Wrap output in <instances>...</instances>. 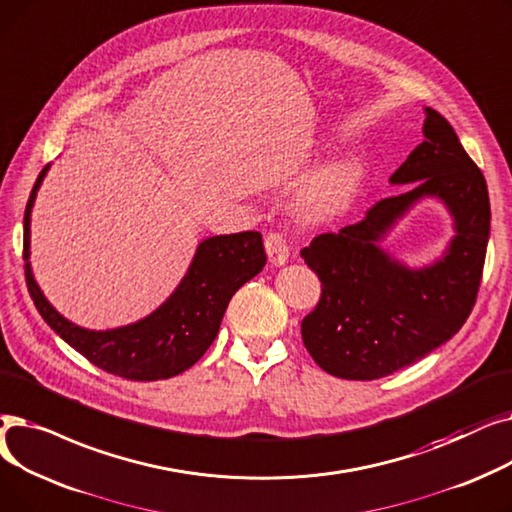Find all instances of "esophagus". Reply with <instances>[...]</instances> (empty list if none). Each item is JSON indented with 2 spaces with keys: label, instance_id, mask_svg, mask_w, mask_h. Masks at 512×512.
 <instances>
[{
  "label": "esophagus",
  "instance_id": "34e87169",
  "mask_svg": "<svg viewBox=\"0 0 512 512\" xmlns=\"http://www.w3.org/2000/svg\"><path fill=\"white\" fill-rule=\"evenodd\" d=\"M264 248L266 254H269L271 264L275 266H283L289 260V246H287V239L283 233L279 231H271L264 239Z\"/></svg>",
  "mask_w": 512,
  "mask_h": 512
}]
</instances>
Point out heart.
<instances>
[{"mask_svg": "<svg viewBox=\"0 0 512 512\" xmlns=\"http://www.w3.org/2000/svg\"><path fill=\"white\" fill-rule=\"evenodd\" d=\"M354 170L348 164H331L316 175L302 193V208L310 216H329L348 202Z\"/></svg>", "mask_w": 512, "mask_h": 512, "instance_id": "heart-1", "label": "heart"}]
</instances>
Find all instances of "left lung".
I'll list each match as a JSON object with an SVG mask.
<instances>
[{"label": "left lung", "instance_id": "obj_1", "mask_svg": "<svg viewBox=\"0 0 512 512\" xmlns=\"http://www.w3.org/2000/svg\"><path fill=\"white\" fill-rule=\"evenodd\" d=\"M389 181L415 185L300 252L321 279L302 342L333 377L371 381L408 367L456 335L477 300L490 237L488 185L440 112L425 108L423 141ZM421 197L447 204L457 235L444 259L408 270L376 241Z\"/></svg>", "mask_w": 512, "mask_h": 512}]
</instances>
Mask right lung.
Segmentation results:
<instances>
[{"instance_id":"1","label":"right lung","mask_w":512,"mask_h":512,"mask_svg":"<svg viewBox=\"0 0 512 512\" xmlns=\"http://www.w3.org/2000/svg\"><path fill=\"white\" fill-rule=\"evenodd\" d=\"M47 168L50 164L39 173L24 210L22 241L24 277L43 321L97 369L131 381L168 379L193 367L214 342L235 291L266 264L262 235L243 231L204 239L187 275L158 310L127 327L89 331L66 321L31 273V208Z\"/></svg>"}]
</instances>
